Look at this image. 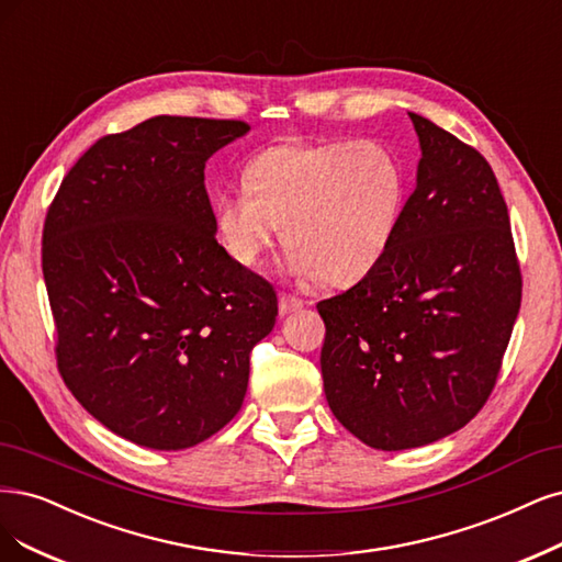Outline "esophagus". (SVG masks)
<instances>
[{"mask_svg": "<svg viewBox=\"0 0 562 562\" xmlns=\"http://www.w3.org/2000/svg\"><path fill=\"white\" fill-rule=\"evenodd\" d=\"M302 300L300 297H295V295H290V293H279V312L285 316V314H293V312H297V308H302Z\"/></svg>", "mask_w": 562, "mask_h": 562, "instance_id": "34e87169", "label": "esophagus"}]
</instances>
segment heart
I'll return each instance as SVG.
<instances>
[{"label":"heart","instance_id":"b5f03b06","mask_svg":"<svg viewBox=\"0 0 562 562\" xmlns=\"http://www.w3.org/2000/svg\"><path fill=\"white\" fill-rule=\"evenodd\" d=\"M409 204V171L381 142H283L260 150L244 186L216 198L229 258L258 265L281 235L293 274L348 285L391 254Z\"/></svg>","mask_w":562,"mask_h":562}]
</instances>
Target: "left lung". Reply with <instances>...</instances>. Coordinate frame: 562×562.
Segmentation results:
<instances>
[{"label":"left lung","mask_w":562,"mask_h":562,"mask_svg":"<svg viewBox=\"0 0 562 562\" xmlns=\"http://www.w3.org/2000/svg\"><path fill=\"white\" fill-rule=\"evenodd\" d=\"M423 158L391 254L316 304L327 404L381 451L416 449L488 402L520 308L509 211L481 153L409 113Z\"/></svg>","instance_id":"1"}]
</instances>
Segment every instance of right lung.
I'll list each match as a JSON object with an SVG mask.
<instances>
[{
    "label": "right lung",
    "instance_id": "1",
    "mask_svg": "<svg viewBox=\"0 0 562 562\" xmlns=\"http://www.w3.org/2000/svg\"><path fill=\"white\" fill-rule=\"evenodd\" d=\"M244 121L156 115L97 139L46 211L42 269L57 372L139 447L177 451L241 409L274 285L216 241L206 160Z\"/></svg>",
    "mask_w": 562,
    "mask_h": 562
}]
</instances>
